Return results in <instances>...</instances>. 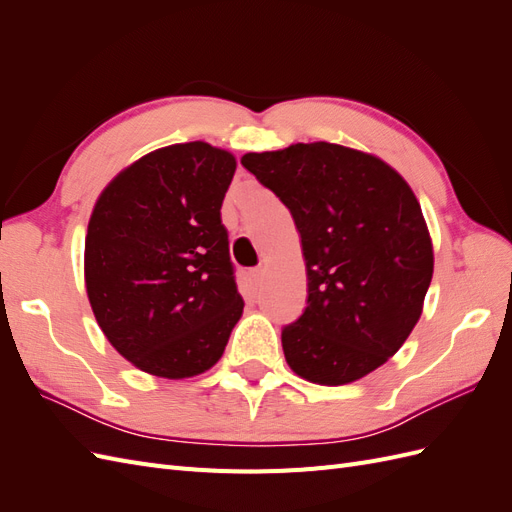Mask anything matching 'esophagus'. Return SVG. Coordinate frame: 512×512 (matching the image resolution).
Returning <instances> with one entry per match:
<instances>
[{
    "label": "esophagus",
    "instance_id": "esophagus-1",
    "mask_svg": "<svg viewBox=\"0 0 512 512\" xmlns=\"http://www.w3.org/2000/svg\"><path fill=\"white\" fill-rule=\"evenodd\" d=\"M265 273H267V269H265V267H258V269H254V271H252L254 282H256V284H262V280H265Z\"/></svg>",
    "mask_w": 512,
    "mask_h": 512
}]
</instances>
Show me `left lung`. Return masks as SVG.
Masks as SVG:
<instances>
[{"mask_svg":"<svg viewBox=\"0 0 512 512\" xmlns=\"http://www.w3.org/2000/svg\"><path fill=\"white\" fill-rule=\"evenodd\" d=\"M241 164L290 209L307 307L282 331L294 374L339 386L384 365L423 314L433 245L421 205L384 160L335 143L245 153Z\"/></svg>","mask_w":512,"mask_h":512,"instance_id":"left-lung-1","label":"left lung"}]
</instances>
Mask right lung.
Returning <instances> with one entry per match:
<instances>
[{
    "instance_id": "1",
    "label": "right lung",
    "mask_w": 512,
    "mask_h": 512,
    "mask_svg": "<svg viewBox=\"0 0 512 512\" xmlns=\"http://www.w3.org/2000/svg\"><path fill=\"white\" fill-rule=\"evenodd\" d=\"M235 170L209 143L168 145L123 168L91 211V309L111 346L151 376L211 369L243 314L220 215Z\"/></svg>"
}]
</instances>
